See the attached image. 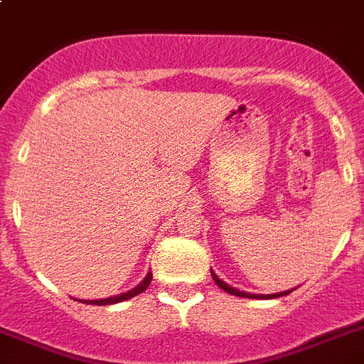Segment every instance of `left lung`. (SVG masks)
<instances>
[{
    "mask_svg": "<svg viewBox=\"0 0 364 364\" xmlns=\"http://www.w3.org/2000/svg\"><path fill=\"white\" fill-rule=\"evenodd\" d=\"M212 277H214L215 284H218L221 290H225L227 294H232V296H237V297H248V299H272V297H281L292 292V290H287V292H279V294H248V292H241V290H235V288L228 287L225 281H221L218 276H215L214 272H212Z\"/></svg>",
    "mask_w": 364,
    "mask_h": 364,
    "instance_id": "obj_1",
    "label": "left lung"
}]
</instances>
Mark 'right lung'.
<instances>
[{"instance_id":"1","label":"right lung","mask_w":364,"mask_h":364,"mask_svg":"<svg viewBox=\"0 0 364 364\" xmlns=\"http://www.w3.org/2000/svg\"><path fill=\"white\" fill-rule=\"evenodd\" d=\"M150 281H152V272H149L146 274L145 279L141 281V283L137 284L136 288H132V290H129V292L121 294V296H114V297H107V299H96V301H85L87 304H114V303H121V301H127L130 299V297L137 296V294L145 292L146 288H149Z\"/></svg>"}]
</instances>
